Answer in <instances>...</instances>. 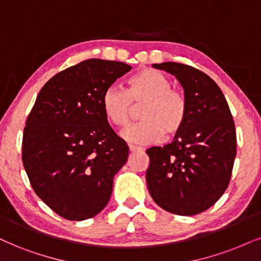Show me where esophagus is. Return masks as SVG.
Returning <instances> with one entry per match:
<instances>
[{
	"instance_id": "obj_1",
	"label": "esophagus",
	"mask_w": 261,
	"mask_h": 261,
	"mask_svg": "<svg viewBox=\"0 0 261 261\" xmlns=\"http://www.w3.org/2000/svg\"><path fill=\"white\" fill-rule=\"evenodd\" d=\"M143 149L139 146H134V145H129V151L130 152H137V151H141Z\"/></svg>"
}]
</instances>
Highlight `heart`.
I'll list each match as a JSON object with an SVG mask.
<instances>
[{
	"label": "heart",
	"instance_id": "1",
	"mask_svg": "<svg viewBox=\"0 0 261 261\" xmlns=\"http://www.w3.org/2000/svg\"><path fill=\"white\" fill-rule=\"evenodd\" d=\"M101 104L108 120L116 127H125L133 117L134 105L144 104L141 120L122 132L125 140L136 144H153L163 136L174 137L184 127L188 102L182 93L172 88L165 73L144 69L132 76L127 91L118 86L106 88Z\"/></svg>",
	"mask_w": 261,
	"mask_h": 261
}]
</instances>
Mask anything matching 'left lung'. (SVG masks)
<instances>
[{
    "mask_svg": "<svg viewBox=\"0 0 261 261\" xmlns=\"http://www.w3.org/2000/svg\"><path fill=\"white\" fill-rule=\"evenodd\" d=\"M152 66L180 82L188 116L172 143L146 150L147 189L169 213H202L223 196L230 182L236 157L232 115L221 89L204 72L172 62Z\"/></svg>",
    "mask_w": 261,
    "mask_h": 261,
    "instance_id": "left-lung-1",
    "label": "left lung"
}]
</instances>
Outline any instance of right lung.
Instances as JSON below:
<instances>
[{
    "label": "right lung",
    "instance_id": "add662e5",
    "mask_svg": "<svg viewBox=\"0 0 261 261\" xmlns=\"http://www.w3.org/2000/svg\"><path fill=\"white\" fill-rule=\"evenodd\" d=\"M130 69L88 59L57 73L38 93L24 128L22 165L36 195L64 219L100 213L127 162L129 147L109 124L101 98Z\"/></svg>",
    "mask_w": 261,
    "mask_h": 261
}]
</instances>
